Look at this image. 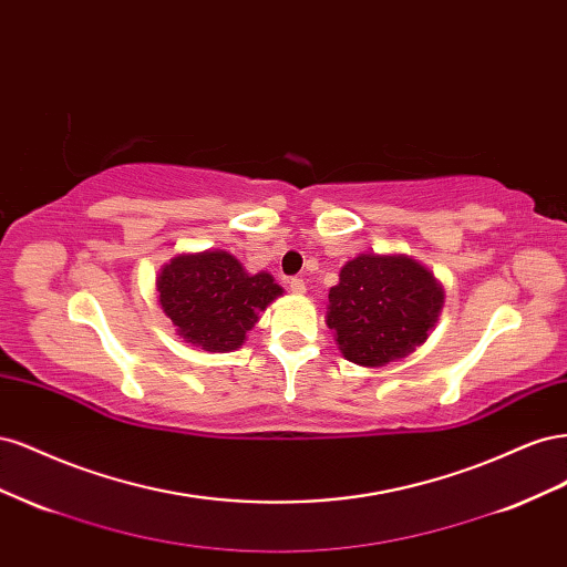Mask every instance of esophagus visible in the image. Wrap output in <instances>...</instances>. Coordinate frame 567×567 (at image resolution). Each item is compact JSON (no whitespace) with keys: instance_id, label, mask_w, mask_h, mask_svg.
<instances>
[{"instance_id":"obj_1","label":"esophagus","mask_w":567,"mask_h":567,"mask_svg":"<svg viewBox=\"0 0 567 567\" xmlns=\"http://www.w3.org/2000/svg\"><path fill=\"white\" fill-rule=\"evenodd\" d=\"M288 286H290V290H293L296 296H305V290H307V286H305V281L300 279V277H293L288 281Z\"/></svg>"}]
</instances>
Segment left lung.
Wrapping results in <instances>:
<instances>
[{
    "label": "left lung",
    "mask_w": 567,
    "mask_h": 567,
    "mask_svg": "<svg viewBox=\"0 0 567 567\" xmlns=\"http://www.w3.org/2000/svg\"><path fill=\"white\" fill-rule=\"evenodd\" d=\"M444 307L435 274L404 252H359L329 290L326 326L348 362L379 369L416 352Z\"/></svg>",
    "instance_id": "obj_1"
}]
</instances>
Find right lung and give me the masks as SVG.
<instances>
[{"label": "right lung", "mask_w": 567, "mask_h": 567, "mask_svg": "<svg viewBox=\"0 0 567 567\" xmlns=\"http://www.w3.org/2000/svg\"><path fill=\"white\" fill-rule=\"evenodd\" d=\"M158 302L175 331L205 352H234L284 296L269 271L248 274L227 250L179 252L156 277Z\"/></svg>", "instance_id": "obj_1"}]
</instances>
